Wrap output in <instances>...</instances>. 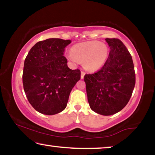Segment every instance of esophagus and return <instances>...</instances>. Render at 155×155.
<instances>
[{
  "mask_svg": "<svg viewBox=\"0 0 155 155\" xmlns=\"http://www.w3.org/2000/svg\"><path fill=\"white\" fill-rule=\"evenodd\" d=\"M85 73L84 72H81V78H82V79L84 78V77H85Z\"/></svg>",
  "mask_w": 155,
  "mask_h": 155,
  "instance_id": "obj_1",
  "label": "esophagus"
}]
</instances>
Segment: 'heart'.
<instances>
[{
    "label": "heart",
    "mask_w": 155,
    "mask_h": 155,
    "mask_svg": "<svg viewBox=\"0 0 155 155\" xmlns=\"http://www.w3.org/2000/svg\"><path fill=\"white\" fill-rule=\"evenodd\" d=\"M109 50L105 44L100 41H90L78 43L73 46L68 58L72 62H83V67L89 72L99 70L105 64Z\"/></svg>",
    "instance_id": "heart-1"
}]
</instances>
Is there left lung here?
Returning a JSON list of instances; mask_svg holds the SVG:
<instances>
[{
    "label": "left lung",
    "mask_w": 155,
    "mask_h": 155,
    "mask_svg": "<svg viewBox=\"0 0 155 155\" xmlns=\"http://www.w3.org/2000/svg\"><path fill=\"white\" fill-rule=\"evenodd\" d=\"M110 48L105 64L94 74H85L88 103L91 109L103 115H114L129 101L135 85L132 57L118 39L106 38Z\"/></svg>",
    "instance_id": "left-lung-1"
}]
</instances>
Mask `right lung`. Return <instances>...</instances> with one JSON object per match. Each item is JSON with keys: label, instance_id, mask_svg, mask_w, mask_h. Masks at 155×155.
Here are the masks:
<instances>
[{"label": "right lung", "instance_id": "add662e5", "mask_svg": "<svg viewBox=\"0 0 155 155\" xmlns=\"http://www.w3.org/2000/svg\"><path fill=\"white\" fill-rule=\"evenodd\" d=\"M71 40L49 38L38 41L25 60L22 82L28 102L37 111L52 115L65 109L70 94L81 78L64 56Z\"/></svg>", "mask_w": 155, "mask_h": 155}]
</instances>
